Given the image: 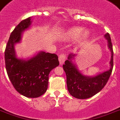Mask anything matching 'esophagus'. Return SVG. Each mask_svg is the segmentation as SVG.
I'll return each instance as SVG.
<instances>
[{
	"mask_svg": "<svg viewBox=\"0 0 120 120\" xmlns=\"http://www.w3.org/2000/svg\"><path fill=\"white\" fill-rule=\"evenodd\" d=\"M58 60H59V62H60V65H62L64 63L65 60H66V56L65 54H61L58 57Z\"/></svg>",
	"mask_w": 120,
	"mask_h": 120,
	"instance_id": "esophagus-1",
	"label": "esophagus"
}]
</instances>
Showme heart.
Listing matches in <instances>:
<instances>
[{"mask_svg":"<svg viewBox=\"0 0 120 120\" xmlns=\"http://www.w3.org/2000/svg\"><path fill=\"white\" fill-rule=\"evenodd\" d=\"M90 33L88 30L85 29L82 30V28L80 26H72L68 28L64 32V38L66 40H73L79 37V45L80 46H83L88 41L90 38Z\"/></svg>","mask_w":120,"mask_h":120,"instance_id":"heart-1","label":"heart"}]
</instances>
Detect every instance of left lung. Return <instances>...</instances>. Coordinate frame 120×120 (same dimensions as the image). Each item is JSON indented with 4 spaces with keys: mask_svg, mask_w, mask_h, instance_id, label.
Returning a JSON list of instances; mask_svg holds the SVG:
<instances>
[{
    "mask_svg": "<svg viewBox=\"0 0 120 120\" xmlns=\"http://www.w3.org/2000/svg\"><path fill=\"white\" fill-rule=\"evenodd\" d=\"M107 40L108 47L111 52V59L110 61V69L103 73H101L94 77H88L82 75L77 68L73 60L76 54H69L68 60L65 61L63 68L66 74L67 86L69 94L74 98L84 99L94 96L106 85L112 73L113 69L112 44L109 33L105 34Z\"/></svg>",
    "mask_w": 120,
    "mask_h": 120,
    "instance_id": "obj_1",
    "label": "left lung"
}]
</instances>
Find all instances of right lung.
I'll list each match as a JSON object with an SVG mask.
<instances>
[{
	"instance_id": "obj_1",
	"label": "right lung",
	"mask_w": 120,
	"mask_h": 120,
	"mask_svg": "<svg viewBox=\"0 0 120 120\" xmlns=\"http://www.w3.org/2000/svg\"><path fill=\"white\" fill-rule=\"evenodd\" d=\"M31 22V17L22 20L11 33L5 49V64L15 89L26 98H36L47 91L49 73L59 65V61L56 54L43 51L27 60L17 58L14 46L21 41L22 32Z\"/></svg>"
}]
</instances>
